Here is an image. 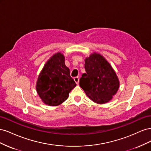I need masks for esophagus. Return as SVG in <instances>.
Returning <instances> with one entry per match:
<instances>
[{
  "mask_svg": "<svg viewBox=\"0 0 151 151\" xmlns=\"http://www.w3.org/2000/svg\"><path fill=\"white\" fill-rule=\"evenodd\" d=\"M74 81L76 82V83L77 84H79V78L78 77H74Z\"/></svg>",
  "mask_w": 151,
  "mask_h": 151,
  "instance_id": "esophagus-1",
  "label": "esophagus"
}]
</instances>
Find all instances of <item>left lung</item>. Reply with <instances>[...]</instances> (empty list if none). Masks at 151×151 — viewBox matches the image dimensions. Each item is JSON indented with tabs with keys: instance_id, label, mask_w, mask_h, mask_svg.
<instances>
[{
	"instance_id": "obj_1",
	"label": "left lung",
	"mask_w": 151,
	"mask_h": 151,
	"mask_svg": "<svg viewBox=\"0 0 151 151\" xmlns=\"http://www.w3.org/2000/svg\"><path fill=\"white\" fill-rule=\"evenodd\" d=\"M84 67L86 73L80 79L81 88L95 103L104 104L110 101L120 86L110 64L101 55L94 53L85 59Z\"/></svg>"
}]
</instances>
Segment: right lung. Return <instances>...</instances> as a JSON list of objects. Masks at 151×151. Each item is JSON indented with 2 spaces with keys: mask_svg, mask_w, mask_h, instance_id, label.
I'll return each instance as SVG.
<instances>
[{
  "mask_svg": "<svg viewBox=\"0 0 151 151\" xmlns=\"http://www.w3.org/2000/svg\"><path fill=\"white\" fill-rule=\"evenodd\" d=\"M76 86L65 64V57L58 52L45 63L38 76L36 89L42 101L55 106L64 102Z\"/></svg>",
  "mask_w": 151,
  "mask_h": 151,
  "instance_id": "1",
  "label": "right lung"
}]
</instances>
